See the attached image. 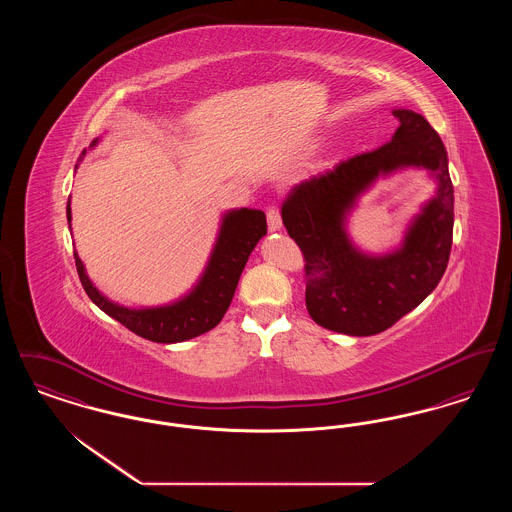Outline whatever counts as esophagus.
<instances>
[{
  "instance_id": "34e87169",
  "label": "esophagus",
  "mask_w": 512,
  "mask_h": 512,
  "mask_svg": "<svg viewBox=\"0 0 512 512\" xmlns=\"http://www.w3.org/2000/svg\"><path fill=\"white\" fill-rule=\"evenodd\" d=\"M267 222L270 232H278V230L282 228V217H280V213H278L276 207H270V209H268Z\"/></svg>"
}]
</instances>
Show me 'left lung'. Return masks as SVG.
<instances>
[{
  "label": "left lung",
  "instance_id": "1",
  "mask_svg": "<svg viewBox=\"0 0 512 512\" xmlns=\"http://www.w3.org/2000/svg\"><path fill=\"white\" fill-rule=\"evenodd\" d=\"M391 142L295 184L282 203V222L305 255V305L318 326L347 336H374L418 307L449 263L453 184L447 151L422 115L393 109ZM424 168L437 192L414 217L399 248L366 254L346 220L378 177Z\"/></svg>",
  "mask_w": 512,
  "mask_h": 512
}]
</instances>
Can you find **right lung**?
Returning a JSON list of instances; mask_svg holds the SVG:
<instances>
[{
    "label": "right lung",
    "instance_id": "obj_1",
    "mask_svg": "<svg viewBox=\"0 0 512 512\" xmlns=\"http://www.w3.org/2000/svg\"><path fill=\"white\" fill-rule=\"evenodd\" d=\"M98 142L94 140L90 149L98 146ZM84 155L86 149L80 153L76 169L84 161ZM67 220L71 228V197L67 201ZM265 234L267 217L261 209L242 207L222 213L217 240L192 290L171 303L157 307H126L111 301L94 286L78 253H74V261L88 297L105 315L119 320L130 332L146 340L178 343L197 338L219 324L232 303L251 251Z\"/></svg>",
    "mask_w": 512,
    "mask_h": 512
}]
</instances>
